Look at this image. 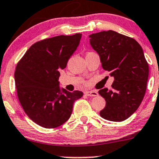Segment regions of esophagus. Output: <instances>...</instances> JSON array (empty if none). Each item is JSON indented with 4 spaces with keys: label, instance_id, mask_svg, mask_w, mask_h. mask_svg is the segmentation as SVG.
Instances as JSON below:
<instances>
[{
    "label": "esophagus",
    "instance_id": "1",
    "mask_svg": "<svg viewBox=\"0 0 159 159\" xmlns=\"http://www.w3.org/2000/svg\"><path fill=\"white\" fill-rule=\"evenodd\" d=\"M85 94L88 97H97L98 96V92L96 90H88V91H85Z\"/></svg>",
    "mask_w": 159,
    "mask_h": 159
}]
</instances>
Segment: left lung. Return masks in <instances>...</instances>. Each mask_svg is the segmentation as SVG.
<instances>
[{"instance_id": "obj_1", "label": "left lung", "mask_w": 159, "mask_h": 159, "mask_svg": "<svg viewBox=\"0 0 159 159\" xmlns=\"http://www.w3.org/2000/svg\"><path fill=\"white\" fill-rule=\"evenodd\" d=\"M89 37L102 69L115 78L112 90H99L106 100L99 115L109 121H125L138 109L146 93L149 65L143 49L134 38L111 30Z\"/></svg>"}]
</instances>
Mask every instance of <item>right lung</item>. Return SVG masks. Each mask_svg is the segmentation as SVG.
I'll use <instances>...</instances> for the list:
<instances>
[{"instance_id":"1","label":"right lung","mask_w":159,"mask_h":159,"mask_svg":"<svg viewBox=\"0 0 159 159\" xmlns=\"http://www.w3.org/2000/svg\"><path fill=\"white\" fill-rule=\"evenodd\" d=\"M81 34L59 35L31 45L19 61L14 74L17 97L22 109L34 123L55 128L68 121L79 90L60 88V69L66 67L79 44Z\"/></svg>"}]
</instances>
